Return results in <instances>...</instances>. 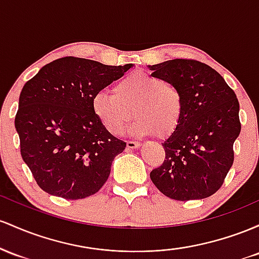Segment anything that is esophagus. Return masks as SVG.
<instances>
[{
  "label": "esophagus",
  "mask_w": 259,
  "mask_h": 259,
  "mask_svg": "<svg viewBox=\"0 0 259 259\" xmlns=\"http://www.w3.org/2000/svg\"><path fill=\"white\" fill-rule=\"evenodd\" d=\"M139 147H141V143H139V142H135V141L127 142V148H128V149H137Z\"/></svg>",
  "instance_id": "obj_1"
}]
</instances>
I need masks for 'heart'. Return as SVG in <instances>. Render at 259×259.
Returning a JSON list of instances; mask_svg holds the SVG:
<instances>
[{
    "label": "heart",
    "mask_w": 259,
    "mask_h": 259,
    "mask_svg": "<svg viewBox=\"0 0 259 259\" xmlns=\"http://www.w3.org/2000/svg\"><path fill=\"white\" fill-rule=\"evenodd\" d=\"M115 94L99 92L93 98V111L111 135L120 136L133 116L132 131L159 137L177 128L184 112V97L175 83L143 71L133 72L115 85Z\"/></svg>",
    "instance_id": "heart-1"
}]
</instances>
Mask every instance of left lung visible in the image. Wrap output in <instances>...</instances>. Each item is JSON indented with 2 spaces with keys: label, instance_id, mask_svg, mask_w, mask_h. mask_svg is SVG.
<instances>
[{
  "label": "left lung",
  "instance_id": "8db88e82",
  "mask_svg": "<svg viewBox=\"0 0 259 259\" xmlns=\"http://www.w3.org/2000/svg\"><path fill=\"white\" fill-rule=\"evenodd\" d=\"M148 68L175 83L184 97L181 121L161 143L165 160L150 179L171 199L210 197L234 162V142L241 131L236 94L215 69L199 61L168 60Z\"/></svg>",
  "mask_w": 259,
  "mask_h": 259
}]
</instances>
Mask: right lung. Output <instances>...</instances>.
Returning <instances> with one entry per match:
<instances>
[{"label": "right lung", "instance_id": "add662e5", "mask_svg": "<svg viewBox=\"0 0 259 259\" xmlns=\"http://www.w3.org/2000/svg\"><path fill=\"white\" fill-rule=\"evenodd\" d=\"M132 67L68 56L24 84L14 126L23 160L46 193L82 199L105 184L126 143L98 120L93 98Z\"/></svg>", "mask_w": 259, "mask_h": 259}]
</instances>
